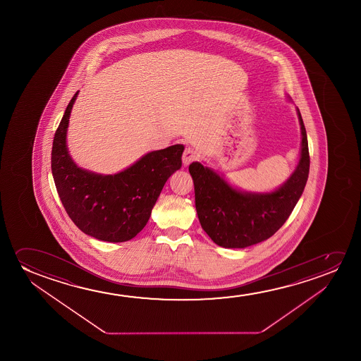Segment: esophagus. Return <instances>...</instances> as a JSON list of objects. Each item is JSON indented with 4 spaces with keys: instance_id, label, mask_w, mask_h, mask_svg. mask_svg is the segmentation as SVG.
I'll use <instances>...</instances> for the list:
<instances>
[{
    "instance_id": "obj_1",
    "label": "esophagus",
    "mask_w": 361,
    "mask_h": 361,
    "mask_svg": "<svg viewBox=\"0 0 361 361\" xmlns=\"http://www.w3.org/2000/svg\"><path fill=\"white\" fill-rule=\"evenodd\" d=\"M196 159V153L193 152L191 148L185 149L183 154V163L185 166H188L190 164L192 163L193 160Z\"/></svg>"
}]
</instances>
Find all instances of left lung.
Wrapping results in <instances>:
<instances>
[{
    "label": "left lung",
    "mask_w": 361,
    "mask_h": 361,
    "mask_svg": "<svg viewBox=\"0 0 361 361\" xmlns=\"http://www.w3.org/2000/svg\"><path fill=\"white\" fill-rule=\"evenodd\" d=\"M288 102L290 96L286 94ZM301 126V149L296 168L286 181L267 192L244 191L203 164L188 166L195 185V203L203 231L217 245L244 249L274 235L290 217L303 193L310 173L306 128Z\"/></svg>",
    "instance_id": "obj_1"
}]
</instances>
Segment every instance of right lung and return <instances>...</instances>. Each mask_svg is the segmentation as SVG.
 Wrapping results in <instances>:
<instances>
[{
	"instance_id": "1",
	"label": "right lung",
	"mask_w": 361,
	"mask_h": 361,
	"mask_svg": "<svg viewBox=\"0 0 361 361\" xmlns=\"http://www.w3.org/2000/svg\"><path fill=\"white\" fill-rule=\"evenodd\" d=\"M74 94L65 109L51 149V173L56 191L71 221L90 237L122 243L135 237L148 223L164 185L181 168L183 144L144 154L116 173L80 168L68 149L70 114Z\"/></svg>"
}]
</instances>
